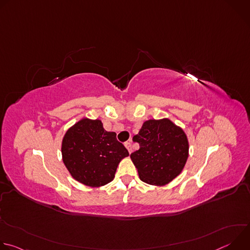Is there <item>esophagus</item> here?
<instances>
[{
    "label": "esophagus",
    "mask_w": 250,
    "mask_h": 250,
    "mask_svg": "<svg viewBox=\"0 0 250 250\" xmlns=\"http://www.w3.org/2000/svg\"><path fill=\"white\" fill-rule=\"evenodd\" d=\"M125 146L126 147V149L128 150V152H129V153H131V151H132V148H131V145H130V142H125Z\"/></svg>",
    "instance_id": "34e87169"
}]
</instances>
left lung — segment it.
Instances as JSON below:
<instances>
[{
	"mask_svg": "<svg viewBox=\"0 0 250 250\" xmlns=\"http://www.w3.org/2000/svg\"><path fill=\"white\" fill-rule=\"evenodd\" d=\"M139 149L130 154L141 181L153 186L169 184L183 171L189 156V140L171 120H148L132 138Z\"/></svg>",
	"mask_w": 250,
	"mask_h": 250,
	"instance_id": "1",
	"label": "left lung"
}]
</instances>
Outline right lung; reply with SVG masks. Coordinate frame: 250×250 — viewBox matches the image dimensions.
<instances>
[{"instance_id": "1", "label": "right lung", "mask_w": 250, "mask_h": 250, "mask_svg": "<svg viewBox=\"0 0 250 250\" xmlns=\"http://www.w3.org/2000/svg\"><path fill=\"white\" fill-rule=\"evenodd\" d=\"M116 135L106 131L99 119L83 118L70 126L61 144L62 160L70 175L92 188L112 182L119 163L129 155Z\"/></svg>"}]
</instances>
